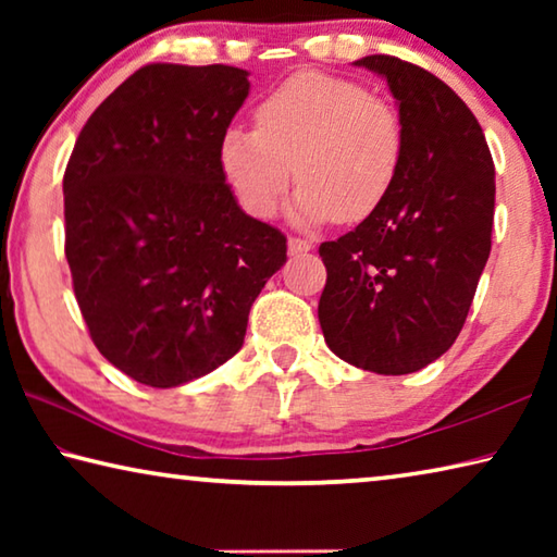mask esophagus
I'll return each instance as SVG.
<instances>
[{"instance_id": "34e87169", "label": "esophagus", "mask_w": 557, "mask_h": 557, "mask_svg": "<svg viewBox=\"0 0 557 557\" xmlns=\"http://www.w3.org/2000/svg\"><path fill=\"white\" fill-rule=\"evenodd\" d=\"M312 248H314L312 240H305V238H289L287 240L289 256H301V252H309Z\"/></svg>"}]
</instances>
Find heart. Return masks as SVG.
Masks as SVG:
<instances>
[{
	"label": "heart",
	"instance_id": "1",
	"mask_svg": "<svg viewBox=\"0 0 557 557\" xmlns=\"http://www.w3.org/2000/svg\"><path fill=\"white\" fill-rule=\"evenodd\" d=\"M405 127L398 108L354 81L299 71L256 108V129L231 127L219 164L252 219L275 215L292 184L297 223H358L381 209L398 178Z\"/></svg>",
	"mask_w": 557,
	"mask_h": 557
}]
</instances>
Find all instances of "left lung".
Returning a JSON list of instances; mask_svg holds the SVG:
<instances>
[{
  "label": "left lung",
  "mask_w": 557,
  "mask_h": 557,
  "mask_svg": "<svg viewBox=\"0 0 557 557\" xmlns=\"http://www.w3.org/2000/svg\"><path fill=\"white\" fill-rule=\"evenodd\" d=\"M388 83L405 154L388 199L319 245V324L356 369L403 375L455 344L492 250L494 159L482 125L437 75L395 55L356 61Z\"/></svg>",
  "instance_id": "obj_1"
}]
</instances>
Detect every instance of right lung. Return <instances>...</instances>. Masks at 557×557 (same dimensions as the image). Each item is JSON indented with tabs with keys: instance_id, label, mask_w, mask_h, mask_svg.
<instances>
[{
	"instance_id": "add662e5",
	"label": "right lung",
	"mask_w": 557,
	"mask_h": 557,
	"mask_svg": "<svg viewBox=\"0 0 557 557\" xmlns=\"http://www.w3.org/2000/svg\"><path fill=\"white\" fill-rule=\"evenodd\" d=\"M233 65L149 63L100 102L63 174L65 260L92 344L176 388L240 351L287 238L245 213L219 145L248 98Z\"/></svg>"
}]
</instances>
